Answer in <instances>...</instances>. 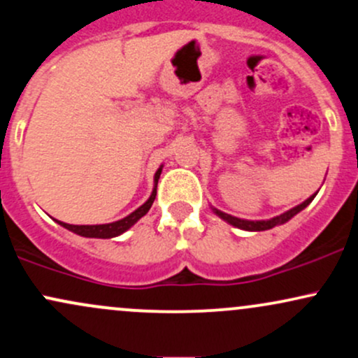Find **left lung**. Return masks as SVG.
<instances>
[{
	"instance_id": "1",
	"label": "left lung",
	"mask_w": 358,
	"mask_h": 358,
	"mask_svg": "<svg viewBox=\"0 0 358 358\" xmlns=\"http://www.w3.org/2000/svg\"><path fill=\"white\" fill-rule=\"evenodd\" d=\"M316 197V194L311 195L309 199H306L304 202L299 203V206L292 207V209L284 212V214L277 215V217H272V219H266V221H248V219H239V217H234V215H229L226 214V212L215 209V207H212V210H214L215 215H219V217L222 219V221L229 222L231 226L234 227H239V229H245V231H266V229H272L275 226H280V224H285L290 219L294 217L296 214H299L302 209H306V207L309 206V203L313 202V199Z\"/></svg>"
}]
</instances>
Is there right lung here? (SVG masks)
Masks as SVG:
<instances>
[{
    "label": "right lung",
    "mask_w": 358,
    "mask_h": 358,
    "mask_svg": "<svg viewBox=\"0 0 358 358\" xmlns=\"http://www.w3.org/2000/svg\"><path fill=\"white\" fill-rule=\"evenodd\" d=\"M161 170H163V164H161V166L158 168V171L155 173V187H152V192H151V195H149V199L143 203V206L137 207L134 212H131L127 217L120 219V221H115V222H108V224H93V226H74V224H66L61 221H57V224H61L62 227H66V229L73 231L74 234H80V236H83V238L108 239V238L120 236L122 233H125L127 229H131V227L134 226V224L139 221L141 217H144V215L148 214V210L151 209L152 202H155V199H156V188H158V180H159Z\"/></svg>",
    "instance_id": "right-lung-1"
}]
</instances>
